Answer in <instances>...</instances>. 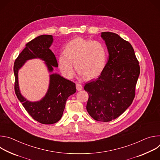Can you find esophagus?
Instances as JSON below:
<instances>
[{"mask_svg":"<svg viewBox=\"0 0 160 160\" xmlns=\"http://www.w3.org/2000/svg\"><path fill=\"white\" fill-rule=\"evenodd\" d=\"M76 88H77V90L80 91V90H81L83 88V87H82V85L81 84H80V83H77V84H76Z\"/></svg>","mask_w":160,"mask_h":160,"instance_id":"34e87169","label":"esophagus"}]
</instances>
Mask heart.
Wrapping results in <instances>:
<instances>
[{"instance_id":"1","label":"heart","mask_w":160,"mask_h":160,"mask_svg":"<svg viewBox=\"0 0 160 160\" xmlns=\"http://www.w3.org/2000/svg\"><path fill=\"white\" fill-rule=\"evenodd\" d=\"M106 60L107 51L104 44L82 38L70 41L58 59L61 73L68 78L74 75L73 63L80 75L87 78H96L103 71Z\"/></svg>"}]
</instances>
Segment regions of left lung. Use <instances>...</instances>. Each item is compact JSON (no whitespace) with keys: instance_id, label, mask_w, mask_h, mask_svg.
<instances>
[{"instance_id":"obj_1","label":"left lung","mask_w":160,"mask_h":160,"mask_svg":"<svg viewBox=\"0 0 160 160\" xmlns=\"http://www.w3.org/2000/svg\"><path fill=\"white\" fill-rule=\"evenodd\" d=\"M109 52L108 61L96 80L84 86L88 94L87 110L99 122L120 117L135 98L140 66L132 45L112 32H102Z\"/></svg>"}]
</instances>
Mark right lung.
<instances>
[{"mask_svg": "<svg viewBox=\"0 0 160 160\" xmlns=\"http://www.w3.org/2000/svg\"><path fill=\"white\" fill-rule=\"evenodd\" d=\"M52 42V36L50 35H42L32 40L26 44L25 48L16 59L14 64V90L18 99L35 120L46 125L55 123L61 118L66 100L76 92L75 83L58 74H52L46 95L40 101L32 102L20 93L18 73L26 61L33 58L43 60L49 71L52 72L53 66H58L55 55L49 49Z\"/></svg>", "mask_w": 160, "mask_h": 160, "instance_id": "1", "label": "right lung"}]
</instances>
